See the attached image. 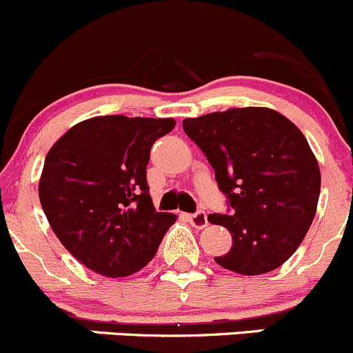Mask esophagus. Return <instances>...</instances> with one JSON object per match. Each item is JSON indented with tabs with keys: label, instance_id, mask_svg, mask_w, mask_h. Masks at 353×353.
<instances>
[{
	"label": "esophagus",
	"instance_id": "1",
	"mask_svg": "<svg viewBox=\"0 0 353 353\" xmlns=\"http://www.w3.org/2000/svg\"><path fill=\"white\" fill-rule=\"evenodd\" d=\"M188 220H190L191 225L196 227V229H203V227L208 225V216H206V213L203 212V210H198L196 213L188 215Z\"/></svg>",
	"mask_w": 353,
	"mask_h": 353
}]
</instances>
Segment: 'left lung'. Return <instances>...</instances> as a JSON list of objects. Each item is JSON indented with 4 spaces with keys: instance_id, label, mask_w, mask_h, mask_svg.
I'll list each match as a JSON object with an SVG mask.
<instances>
[{
    "instance_id": "8db88e82",
    "label": "left lung",
    "mask_w": 353,
    "mask_h": 353,
    "mask_svg": "<svg viewBox=\"0 0 353 353\" xmlns=\"http://www.w3.org/2000/svg\"><path fill=\"white\" fill-rule=\"evenodd\" d=\"M188 137L215 169L225 213L208 220L232 234L215 261L241 275L279 268L299 248L316 215L321 174L294 123L265 108L229 109L184 119Z\"/></svg>"
}]
</instances>
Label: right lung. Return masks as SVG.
<instances>
[{"label": "right lung", "mask_w": 353, "mask_h": 353, "mask_svg": "<svg viewBox=\"0 0 353 353\" xmlns=\"http://www.w3.org/2000/svg\"><path fill=\"white\" fill-rule=\"evenodd\" d=\"M174 119L102 116L78 123L49 150L39 183L58 239L99 275L126 276L154 258L176 215L157 212L147 183L154 143Z\"/></svg>", "instance_id": "right-lung-1"}]
</instances>
